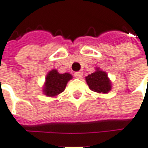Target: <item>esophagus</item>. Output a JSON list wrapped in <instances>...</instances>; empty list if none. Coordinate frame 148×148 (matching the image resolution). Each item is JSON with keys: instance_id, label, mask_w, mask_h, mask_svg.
<instances>
[{"instance_id": "obj_1", "label": "esophagus", "mask_w": 148, "mask_h": 148, "mask_svg": "<svg viewBox=\"0 0 148 148\" xmlns=\"http://www.w3.org/2000/svg\"><path fill=\"white\" fill-rule=\"evenodd\" d=\"M74 76H76V78L80 79V78L83 76V72H76L75 73H74Z\"/></svg>"}]
</instances>
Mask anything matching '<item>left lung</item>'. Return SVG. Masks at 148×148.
Masks as SVG:
<instances>
[{"mask_svg":"<svg viewBox=\"0 0 148 148\" xmlns=\"http://www.w3.org/2000/svg\"><path fill=\"white\" fill-rule=\"evenodd\" d=\"M88 85L92 91L99 93H107L111 89V83L106 72L97 68L95 72L85 77Z\"/></svg>","mask_w":148,"mask_h":148,"instance_id":"8db88e82","label":"left lung"}]
</instances>
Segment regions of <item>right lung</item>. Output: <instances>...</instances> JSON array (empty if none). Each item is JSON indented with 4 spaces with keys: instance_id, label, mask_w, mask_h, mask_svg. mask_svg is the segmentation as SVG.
<instances>
[{
    "instance_id": "add662e5",
    "label": "right lung",
    "mask_w": 148,
    "mask_h": 148,
    "mask_svg": "<svg viewBox=\"0 0 148 148\" xmlns=\"http://www.w3.org/2000/svg\"><path fill=\"white\" fill-rule=\"evenodd\" d=\"M72 78V75L69 73L60 74L56 69L51 71L46 77V83L43 88L44 94L49 97L60 94L64 91L68 80Z\"/></svg>"
}]
</instances>
